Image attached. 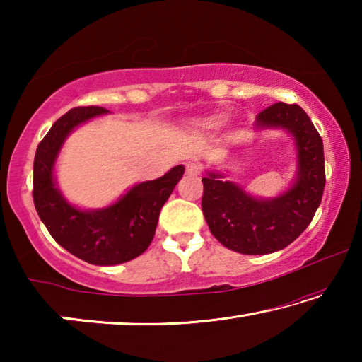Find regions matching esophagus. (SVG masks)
Segmentation results:
<instances>
[{"label":"esophagus","mask_w":362,"mask_h":362,"mask_svg":"<svg viewBox=\"0 0 362 362\" xmlns=\"http://www.w3.org/2000/svg\"><path fill=\"white\" fill-rule=\"evenodd\" d=\"M185 169H187V174H192V175H198L201 174V170H203V164H201L199 161H188L185 164Z\"/></svg>","instance_id":"34e87169"}]
</instances>
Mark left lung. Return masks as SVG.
Returning a JSON list of instances; mask_svg holds the SVG:
<instances>
[{"label":"left lung","instance_id":"1","mask_svg":"<svg viewBox=\"0 0 362 362\" xmlns=\"http://www.w3.org/2000/svg\"><path fill=\"white\" fill-rule=\"evenodd\" d=\"M257 127H283L297 148V179L283 194L254 198L217 173L203 177L201 207L218 243L247 255L272 254L302 235L321 204L326 169L322 139L296 103H273L257 115Z\"/></svg>","mask_w":362,"mask_h":362}]
</instances>
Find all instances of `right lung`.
<instances>
[{"mask_svg": "<svg viewBox=\"0 0 362 362\" xmlns=\"http://www.w3.org/2000/svg\"><path fill=\"white\" fill-rule=\"evenodd\" d=\"M103 113L107 110L102 107H76L54 122L36 148L33 201L47 231L70 254L93 265H118L136 259L150 246L159 211L185 168L180 164L156 180L137 183L103 209L81 211L66 203L54 180V163L69 134Z\"/></svg>", "mask_w": 362, "mask_h": 362, "instance_id": "add662e5", "label": "right lung"}]
</instances>
